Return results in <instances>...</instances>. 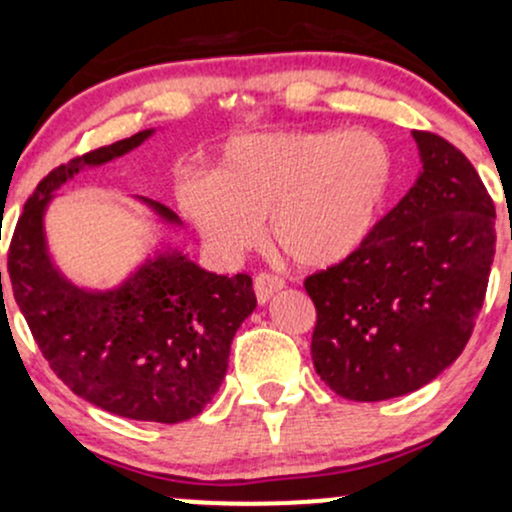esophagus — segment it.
I'll list each match as a JSON object with an SVG mask.
<instances>
[{"label":"esophagus","instance_id":"1","mask_svg":"<svg viewBox=\"0 0 512 512\" xmlns=\"http://www.w3.org/2000/svg\"><path fill=\"white\" fill-rule=\"evenodd\" d=\"M281 289H284V279H279V276H274L269 272H262L255 276V296L260 305L272 301L274 293H279Z\"/></svg>","mask_w":512,"mask_h":512}]
</instances>
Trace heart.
<instances>
[{
	"label": "heart",
	"mask_w": 512,
	"mask_h": 512,
	"mask_svg": "<svg viewBox=\"0 0 512 512\" xmlns=\"http://www.w3.org/2000/svg\"><path fill=\"white\" fill-rule=\"evenodd\" d=\"M395 182L390 146L366 129L243 134L223 146L214 175H192L178 204L199 238L236 257L267 238L310 272L337 267L373 236Z\"/></svg>",
	"instance_id": "obj_1"
}]
</instances>
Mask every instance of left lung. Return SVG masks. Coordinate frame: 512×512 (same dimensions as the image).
<instances>
[{
  "instance_id": "8db88e82",
  "label": "left lung",
  "mask_w": 512,
  "mask_h": 512,
  "mask_svg": "<svg viewBox=\"0 0 512 512\" xmlns=\"http://www.w3.org/2000/svg\"><path fill=\"white\" fill-rule=\"evenodd\" d=\"M411 137V190L354 257L305 279L315 370L354 402L409 395L462 354L496 252V209L467 156L433 132Z\"/></svg>"
}]
</instances>
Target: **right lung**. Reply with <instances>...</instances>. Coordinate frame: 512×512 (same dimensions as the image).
<instances>
[{
	"label": "right lung",
	"instance_id": "add662e5",
	"mask_svg": "<svg viewBox=\"0 0 512 512\" xmlns=\"http://www.w3.org/2000/svg\"><path fill=\"white\" fill-rule=\"evenodd\" d=\"M151 134L144 129L45 175L16 223L7 267L35 344L74 395L125 419L180 424L202 414L226 378L233 337L257 305L250 276L207 272L166 248L115 289L88 291L55 267L45 240L55 190L79 170L129 154ZM139 199L163 223L182 226L175 211Z\"/></svg>",
	"mask_w": 512,
	"mask_h": 512
}]
</instances>
